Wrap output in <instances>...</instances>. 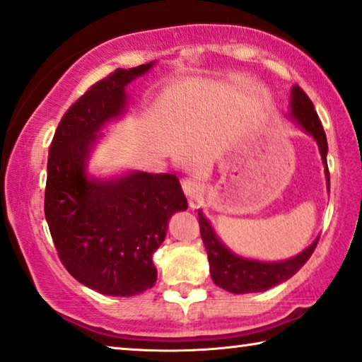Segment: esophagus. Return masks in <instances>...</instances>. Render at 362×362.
Masks as SVG:
<instances>
[{
  "label": "esophagus",
  "instance_id": "esophagus-1",
  "mask_svg": "<svg viewBox=\"0 0 362 362\" xmlns=\"http://www.w3.org/2000/svg\"><path fill=\"white\" fill-rule=\"evenodd\" d=\"M182 188L185 192V195L190 199H197L198 197H202V193L204 190V187L195 179H185L182 182Z\"/></svg>",
  "mask_w": 362,
  "mask_h": 362
}]
</instances>
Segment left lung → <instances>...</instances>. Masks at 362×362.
Returning a JSON list of instances; mask_svg holds the SVG:
<instances>
[{
    "label": "left lung",
    "instance_id": "left-lung-1",
    "mask_svg": "<svg viewBox=\"0 0 362 362\" xmlns=\"http://www.w3.org/2000/svg\"><path fill=\"white\" fill-rule=\"evenodd\" d=\"M291 117L294 122L304 128L312 136L315 138L317 144H319L323 164H325V177L327 183L330 187V172H328L327 164V136L323 132L322 122L317 112L314 109V104L309 99L304 90L299 86L293 88V100H291ZM198 224H199V234L206 247L208 260H209V272H211V278L214 284L223 288L229 293L234 294H247V293H262L273 286L289 279L293 274H296L299 269L304 267V263L309 260L312 252L315 250L317 242L310 247L296 255L289 260L276 262V263H263L257 260H247V258L237 257L229 249H226L223 242L209 224V221L204 218L202 211H198Z\"/></svg>",
    "mask_w": 362,
    "mask_h": 362
}]
</instances>
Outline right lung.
<instances>
[{"mask_svg": "<svg viewBox=\"0 0 362 362\" xmlns=\"http://www.w3.org/2000/svg\"><path fill=\"white\" fill-rule=\"evenodd\" d=\"M151 66L118 68L90 86L64 113L48 151L45 218L58 257L74 279L105 296L153 288V255L167 223L188 208L172 174L136 170L97 180L86 170L99 129L125 110V86Z\"/></svg>", "mask_w": 362, "mask_h": 362, "instance_id": "1", "label": "right lung"}]
</instances>
